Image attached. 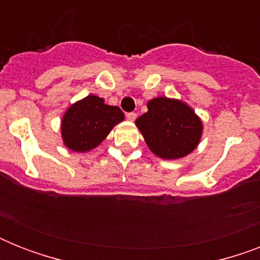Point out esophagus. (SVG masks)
Instances as JSON below:
<instances>
[{"mask_svg":"<svg viewBox=\"0 0 260 260\" xmlns=\"http://www.w3.org/2000/svg\"><path fill=\"white\" fill-rule=\"evenodd\" d=\"M136 117H138V114L134 113V112H131V113H126V118H128L129 121H135V120H136Z\"/></svg>","mask_w":260,"mask_h":260,"instance_id":"1","label":"esophagus"}]
</instances>
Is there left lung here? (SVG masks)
Listing matches in <instances>:
<instances>
[{
  "mask_svg": "<svg viewBox=\"0 0 260 260\" xmlns=\"http://www.w3.org/2000/svg\"><path fill=\"white\" fill-rule=\"evenodd\" d=\"M147 108L135 124L152 154L175 160L197 148L204 124L191 106L177 98L156 97L147 102Z\"/></svg>",
  "mask_w": 260,
  "mask_h": 260,
  "instance_id": "1",
  "label": "left lung"
}]
</instances>
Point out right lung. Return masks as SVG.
<instances>
[{"mask_svg": "<svg viewBox=\"0 0 260 260\" xmlns=\"http://www.w3.org/2000/svg\"><path fill=\"white\" fill-rule=\"evenodd\" d=\"M124 118L118 106L106 105L104 98L90 94L71 104L63 113L60 121L63 144L74 152H89L100 146L114 125Z\"/></svg>", "mask_w": 260, "mask_h": 260, "instance_id": "add662e5", "label": "right lung"}]
</instances>
